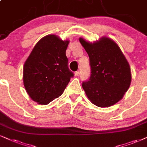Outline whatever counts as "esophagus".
Returning a JSON list of instances; mask_svg holds the SVG:
<instances>
[{"instance_id": "34e87169", "label": "esophagus", "mask_w": 147, "mask_h": 147, "mask_svg": "<svg viewBox=\"0 0 147 147\" xmlns=\"http://www.w3.org/2000/svg\"><path fill=\"white\" fill-rule=\"evenodd\" d=\"M79 75H80V72L79 71H76L75 72V77H79Z\"/></svg>"}]
</instances>
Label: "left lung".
<instances>
[{
	"instance_id": "1",
	"label": "left lung",
	"mask_w": 147,
	"mask_h": 147,
	"mask_svg": "<svg viewBox=\"0 0 147 147\" xmlns=\"http://www.w3.org/2000/svg\"><path fill=\"white\" fill-rule=\"evenodd\" d=\"M79 41L90 57L91 75L82 87L87 98L99 107H111L123 98L131 83L129 65L117 44L102 37L89 42Z\"/></svg>"
}]
</instances>
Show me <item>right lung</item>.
<instances>
[{"mask_svg":"<svg viewBox=\"0 0 147 147\" xmlns=\"http://www.w3.org/2000/svg\"><path fill=\"white\" fill-rule=\"evenodd\" d=\"M68 43L56 35H47L37 42L24 63V87L36 102L45 105L58 98L73 77L66 55Z\"/></svg>","mask_w":147,"mask_h":147,"instance_id":"1","label":"right lung"}]
</instances>
